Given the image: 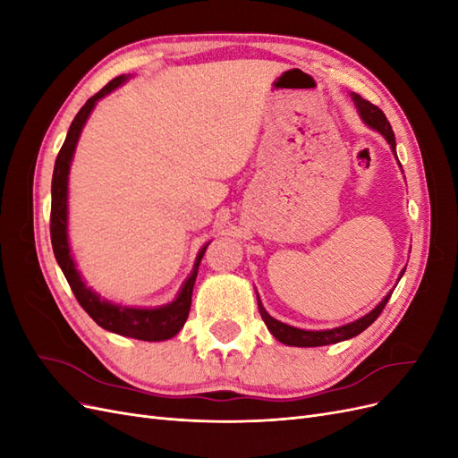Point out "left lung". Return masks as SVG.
Returning <instances> with one entry per match:
<instances>
[{
  "mask_svg": "<svg viewBox=\"0 0 458 458\" xmlns=\"http://www.w3.org/2000/svg\"><path fill=\"white\" fill-rule=\"evenodd\" d=\"M352 99H353V103L357 106V113H359V116H361V120L367 123L370 130H377L384 137V140L387 141V145H390L392 152L395 155V158H397L395 135H394V130L390 126V122H387L386 114L382 113V110L377 105H372L370 101L363 99L361 95L352 93ZM397 164H399V158H397ZM399 168H401V164H399ZM401 172H403V170H401ZM403 273H405V269L401 271L399 279H401V276H403ZM399 279H397V283H399ZM390 296H392V293H387L377 308L370 310L367 315L355 318V321H352L348 325H342V327H336V328H327V330H306V328L290 327L286 323L276 321L275 317H271L266 311V308H263L259 296L256 294V298H258V310H259V315L263 318V323H266L267 330L281 344L294 345V348H317V345L338 344V342L350 340V338H353L357 335H361V332L367 327H370L374 321H377V317L382 313V310H384V306L387 303V300H390Z\"/></svg>",
  "mask_w": 458,
  "mask_h": 458,
  "instance_id": "1",
  "label": "left lung"
}]
</instances>
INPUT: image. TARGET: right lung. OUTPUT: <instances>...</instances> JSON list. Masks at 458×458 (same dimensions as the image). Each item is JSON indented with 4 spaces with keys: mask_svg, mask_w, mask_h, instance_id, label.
Here are the masks:
<instances>
[{
    "mask_svg": "<svg viewBox=\"0 0 458 458\" xmlns=\"http://www.w3.org/2000/svg\"><path fill=\"white\" fill-rule=\"evenodd\" d=\"M128 78L130 74H122L114 80H110L99 93H95L91 99H88V103L80 108V113L71 123V130L66 133V140L59 150L57 160H55V170H53L51 244H53V252H55V258H57L59 267L63 269L68 284H71L78 303L86 310V313L97 325L120 336L145 340V342H162V340L174 338L187 321L189 310H191L192 286H195V281H197L200 259L210 242H206L199 250L195 266H192V271L185 279L183 286L179 288L177 296L172 301L157 308L122 306V303H114V301H108L106 298H101V294H97L95 290L81 279L80 271L76 269V261L72 258L71 242H68V174H71V164L74 158L81 130H84L95 105L108 93L118 89L122 84H126Z\"/></svg>",
    "mask_w": 458,
    "mask_h": 458,
    "instance_id": "right-lung-1",
    "label": "right lung"
}]
</instances>
